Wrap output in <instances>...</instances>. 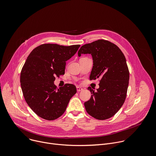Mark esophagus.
I'll list each match as a JSON object with an SVG mask.
<instances>
[{"label": "esophagus", "instance_id": "esophagus-1", "mask_svg": "<svg viewBox=\"0 0 156 156\" xmlns=\"http://www.w3.org/2000/svg\"><path fill=\"white\" fill-rule=\"evenodd\" d=\"M76 90L78 92H80V91H81L83 90V89L80 86H76Z\"/></svg>", "mask_w": 156, "mask_h": 156}]
</instances>
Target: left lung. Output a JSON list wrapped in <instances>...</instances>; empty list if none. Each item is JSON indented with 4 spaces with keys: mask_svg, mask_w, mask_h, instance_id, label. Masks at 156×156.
<instances>
[{
    "mask_svg": "<svg viewBox=\"0 0 156 156\" xmlns=\"http://www.w3.org/2000/svg\"><path fill=\"white\" fill-rule=\"evenodd\" d=\"M82 54L93 57L90 80L101 79L97 91L87 87L92 95L84 104L86 110L96 119H108L118 112L126 99L129 73L125 57L115 44L104 39L82 46L78 56Z\"/></svg>",
    "mask_w": 156,
    "mask_h": 156,
    "instance_id": "obj_1",
    "label": "left lung"
}]
</instances>
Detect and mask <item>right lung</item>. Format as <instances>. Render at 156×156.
<instances>
[{"label":"right lung","mask_w":156,"mask_h":156,"mask_svg":"<svg viewBox=\"0 0 156 156\" xmlns=\"http://www.w3.org/2000/svg\"><path fill=\"white\" fill-rule=\"evenodd\" d=\"M80 47L43 44L27 57L20 74L21 87L27 103L41 118L54 120L60 117L76 94L75 85L65 84L57 88L54 81L56 76L64 75L66 61Z\"/></svg>","instance_id":"add662e5"}]
</instances>
